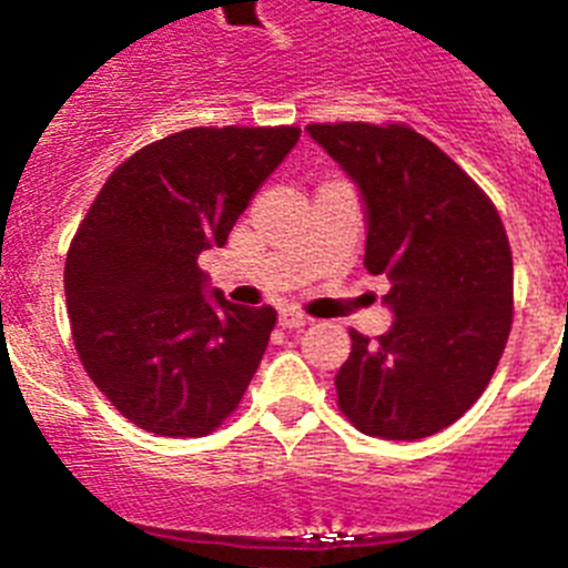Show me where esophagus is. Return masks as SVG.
I'll list each match as a JSON object with an SVG mask.
<instances>
[{"mask_svg":"<svg viewBox=\"0 0 568 568\" xmlns=\"http://www.w3.org/2000/svg\"><path fill=\"white\" fill-rule=\"evenodd\" d=\"M308 322V316L300 314V311H280V327H285V331H300V327H305Z\"/></svg>","mask_w":568,"mask_h":568,"instance_id":"34e87169","label":"esophagus"}]
</instances>
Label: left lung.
<instances>
[{
  "instance_id": "obj_1",
  "label": "left lung",
  "mask_w": 568,
  "mask_h": 568,
  "mask_svg": "<svg viewBox=\"0 0 568 568\" xmlns=\"http://www.w3.org/2000/svg\"><path fill=\"white\" fill-rule=\"evenodd\" d=\"M356 182L367 210L369 274L392 283L389 331L353 349L336 375L338 409L358 432L420 439L479 400L513 325V254L479 184L409 125L305 129Z\"/></svg>"
}]
</instances>
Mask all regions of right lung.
Returning a JSON list of instances; mask_svg holds the SVG:
<instances>
[{"label": "right lung", "instance_id": "1", "mask_svg": "<svg viewBox=\"0 0 568 568\" xmlns=\"http://www.w3.org/2000/svg\"><path fill=\"white\" fill-rule=\"evenodd\" d=\"M296 140V125L179 131L125 159L89 206L63 268L69 325L134 426L204 437L241 404L277 311L206 296L199 254L224 246Z\"/></svg>", "mask_w": 568, "mask_h": 568}]
</instances>
